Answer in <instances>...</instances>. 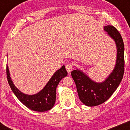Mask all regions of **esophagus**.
Wrapping results in <instances>:
<instances>
[{
  "label": "esophagus",
  "mask_w": 130,
  "mask_h": 130,
  "mask_svg": "<svg viewBox=\"0 0 130 130\" xmlns=\"http://www.w3.org/2000/svg\"><path fill=\"white\" fill-rule=\"evenodd\" d=\"M66 70L67 72L70 73L71 71L73 69V65L71 63H67L66 65Z\"/></svg>",
  "instance_id": "34e87169"
}]
</instances>
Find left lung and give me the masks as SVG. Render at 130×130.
<instances>
[{"label": "left lung", "instance_id": "1", "mask_svg": "<svg viewBox=\"0 0 130 130\" xmlns=\"http://www.w3.org/2000/svg\"><path fill=\"white\" fill-rule=\"evenodd\" d=\"M104 29L116 44L117 59L112 72L102 82L93 81L79 69L71 72L80 100L88 106L99 105L107 101L118 87L124 75V45L121 35L113 26H105Z\"/></svg>", "mask_w": 130, "mask_h": 130}]
</instances>
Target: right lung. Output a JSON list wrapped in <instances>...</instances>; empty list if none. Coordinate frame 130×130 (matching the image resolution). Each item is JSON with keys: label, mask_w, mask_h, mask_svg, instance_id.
<instances>
[{"label": "right lung", "mask_w": 130, "mask_h": 130, "mask_svg": "<svg viewBox=\"0 0 130 130\" xmlns=\"http://www.w3.org/2000/svg\"><path fill=\"white\" fill-rule=\"evenodd\" d=\"M6 74L9 85L17 98L29 109L37 112H45L54 106L56 98V88L60 81L67 76L65 66H63L53 74L44 88L34 95H27L20 91L13 84L8 64L6 66Z\"/></svg>", "instance_id": "add662e5"}]
</instances>
